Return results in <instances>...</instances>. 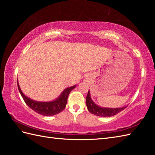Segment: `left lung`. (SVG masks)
Returning <instances> with one entry per match:
<instances>
[{
  "mask_svg": "<svg viewBox=\"0 0 155 155\" xmlns=\"http://www.w3.org/2000/svg\"><path fill=\"white\" fill-rule=\"evenodd\" d=\"M86 104L88 111L91 113L97 115L98 117H113L114 115L120 113L122 110H123L126 107L123 108H104L98 106L95 104L93 100L91 99L90 91H88L87 96L86 98Z\"/></svg>",
  "mask_w": 155,
  "mask_h": 155,
  "instance_id": "1",
  "label": "left lung"
}]
</instances>
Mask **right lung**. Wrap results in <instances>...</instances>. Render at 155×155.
<instances>
[{"instance_id":"1","label":"right lung","mask_w":155,"mask_h":155,"mask_svg":"<svg viewBox=\"0 0 155 155\" xmlns=\"http://www.w3.org/2000/svg\"><path fill=\"white\" fill-rule=\"evenodd\" d=\"M17 85L18 91L21 93L25 103L30 107L31 109L35 111L36 113L40 114L43 116H52V115L58 114L61 111L64 109V108L67 103V99L68 94H70L71 91L74 89L76 87V85H74L71 87L67 88L64 89L57 99L51 102H40L36 101L30 98L26 97L23 94L17 80Z\"/></svg>"}]
</instances>
